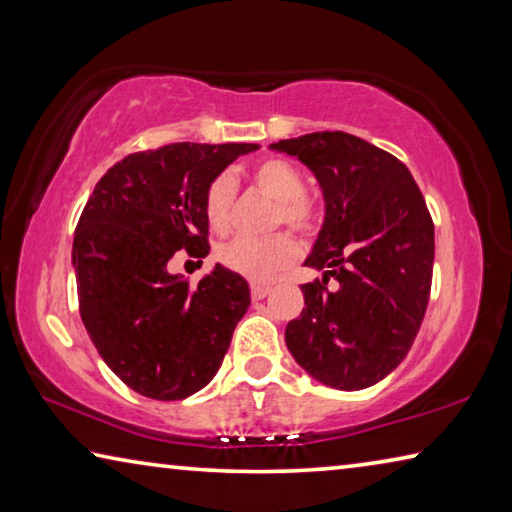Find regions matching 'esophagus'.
I'll return each instance as SVG.
<instances>
[{
  "mask_svg": "<svg viewBox=\"0 0 512 512\" xmlns=\"http://www.w3.org/2000/svg\"><path fill=\"white\" fill-rule=\"evenodd\" d=\"M268 293H271V287H266V284H259V282L250 284V296H253V300H264Z\"/></svg>",
  "mask_w": 512,
  "mask_h": 512,
  "instance_id": "34e87169",
  "label": "esophagus"
}]
</instances>
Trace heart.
<instances>
[{
    "mask_svg": "<svg viewBox=\"0 0 512 512\" xmlns=\"http://www.w3.org/2000/svg\"><path fill=\"white\" fill-rule=\"evenodd\" d=\"M250 180L264 196L275 201L273 228L287 225L298 235H314L320 225L318 205L305 194V176L296 164L284 158H264L250 169ZM235 178L228 171L214 176L205 187L203 212L214 232H225L230 225L232 201H235ZM300 255L296 239L287 232L264 239H230L216 248V262L232 273L255 282H268L287 271Z\"/></svg>",
    "mask_w": 512,
    "mask_h": 512,
    "instance_id": "b5f03b06",
    "label": "heart"
}]
</instances>
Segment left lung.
<instances>
[{"label":"left lung","mask_w":512,"mask_h":512,"mask_svg":"<svg viewBox=\"0 0 512 512\" xmlns=\"http://www.w3.org/2000/svg\"><path fill=\"white\" fill-rule=\"evenodd\" d=\"M271 146L305 162L325 196L323 230L305 262L325 275L302 284L305 309L287 325V348L323 384L361 391L400 366L427 311V203L411 171L361 137L323 131Z\"/></svg>","instance_id":"8db88e82"}]
</instances>
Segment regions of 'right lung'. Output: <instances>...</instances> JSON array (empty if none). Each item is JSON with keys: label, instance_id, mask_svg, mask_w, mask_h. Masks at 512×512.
Wrapping results in <instances>:
<instances>
[{"label": "right lung", "instance_id": "right-lung-1", "mask_svg": "<svg viewBox=\"0 0 512 512\" xmlns=\"http://www.w3.org/2000/svg\"><path fill=\"white\" fill-rule=\"evenodd\" d=\"M257 144L176 142L103 173L74 232L79 311L94 348L135 393L185 400L219 370L250 307L248 282L221 264L198 287L169 273L176 250L210 253L203 194Z\"/></svg>", "mask_w": 512, "mask_h": 512}]
</instances>
